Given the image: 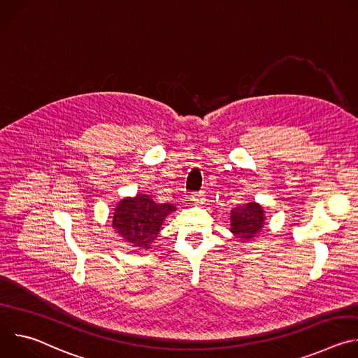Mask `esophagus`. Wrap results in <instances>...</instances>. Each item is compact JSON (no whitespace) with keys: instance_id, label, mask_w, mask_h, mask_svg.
<instances>
[{"instance_id":"1","label":"esophagus","mask_w":358,"mask_h":358,"mask_svg":"<svg viewBox=\"0 0 358 358\" xmlns=\"http://www.w3.org/2000/svg\"><path fill=\"white\" fill-rule=\"evenodd\" d=\"M203 195H202V192H198V194H192L191 196H189V201H192L195 206H201V203H203Z\"/></svg>"}]
</instances>
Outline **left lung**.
<instances>
[{
	"label": "left lung",
	"mask_w": 358,
	"mask_h": 358,
	"mask_svg": "<svg viewBox=\"0 0 358 358\" xmlns=\"http://www.w3.org/2000/svg\"><path fill=\"white\" fill-rule=\"evenodd\" d=\"M229 231L241 242L257 239L265 227V210L257 201H249L231 211Z\"/></svg>",
	"instance_id": "1"
}]
</instances>
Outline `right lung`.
<instances>
[{
  "instance_id": "right-lung-1",
  "label": "right lung",
  "mask_w": 358,
  "mask_h": 358,
  "mask_svg": "<svg viewBox=\"0 0 358 358\" xmlns=\"http://www.w3.org/2000/svg\"><path fill=\"white\" fill-rule=\"evenodd\" d=\"M176 211L171 203H157L145 194L124 196L113 208L112 227L134 250H148L159 236L166 218Z\"/></svg>"
}]
</instances>
